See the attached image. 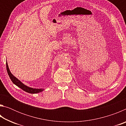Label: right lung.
Masks as SVG:
<instances>
[{"label": "right lung", "instance_id": "right-lung-1", "mask_svg": "<svg viewBox=\"0 0 126 126\" xmlns=\"http://www.w3.org/2000/svg\"><path fill=\"white\" fill-rule=\"evenodd\" d=\"M6 65H7V70L8 75H9L10 79L12 81V82L14 84H16V86L19 87L20 88L23 89V91H24L26 92L32 93V94H34V93H38L39 92H41L43 91L44 90V89H36V88H31V87H29L27 86H25L23 83L21 82L20 80L18 79V78H16V77H14L13 74H12L11 72H10V70L9 69V67H8V63L7 62L6 63Z\"/></svg>", "mask_w": 126, "mask_h": 126}]
</instances>
